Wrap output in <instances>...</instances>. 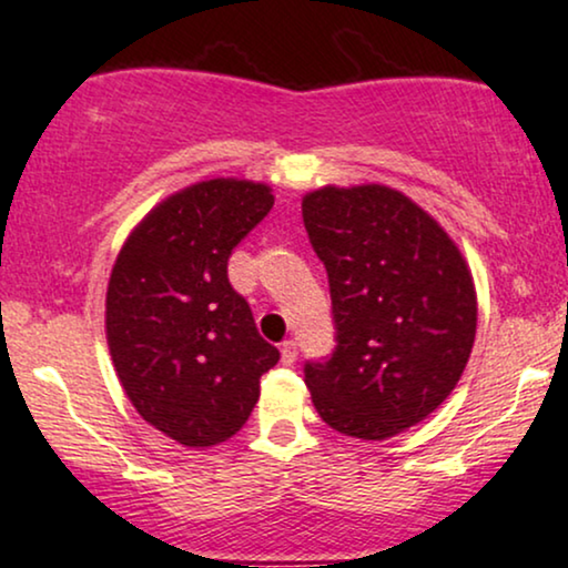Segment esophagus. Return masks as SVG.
<instances>
[{
  "label": "esophagus",
  "mask_w": 568,
  "mask_h": 568,
  "mask_svg": "<svg viewBox=\"0 0 568 568\" xmlns=\"http://www.w3.org/2000/svg\"><path fill=\"white\" fill-rule=\"evenodd\" d=\"M295 361H297V342L295 339L282 342V363H284V366H292Z\"/></svg>",
  "instance_id": "esophagus-1"
}]
</instances>
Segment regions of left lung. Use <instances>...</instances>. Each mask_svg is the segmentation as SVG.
<instances>
[{"label": "left lung", "instance_id": "left-lung-1", "mask_svg": "<svg viewBox=\"0 0 568 568\" xmlns=\"http://www.w3.org/2000/svg\"><path fill=\"white\" fill-rule=\"evenodd\" d=\"M303 221L326 265L337 347L305 363L318 416L387 439L447 400L477 337L471 271L437 221L384 184L321 186Z\"/></svg>", "mask_w": 568, "mask_h": 568}]
</instances>
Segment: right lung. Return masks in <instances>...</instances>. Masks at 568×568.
<instances>
[{
	"instance_id": "right-lung-1",
	"label": "right lung",
	"mask_w": 568,
	"mask_h": 568,
	"mask_svg": "<svg viewBox=\"0 0 568 568\" xmlns=\"http://www.w3.org/2000/svg\"><path fill=\"white\" fill-rule=\"evenodd\" d=\"M271 207L268 184L197 181L158 202L115 257L104 297L115 374L139 416L184 447L234 437L278 363L226 273Z\"/></svg>"
}]
</instances>
